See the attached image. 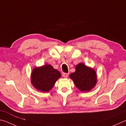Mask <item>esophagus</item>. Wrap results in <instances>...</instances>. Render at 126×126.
Listing matches in <instances>:
<instances>
[{"label":"esophagus","instance_id":"obj_1","mask_svg":"<svg viewBox=\"0 0 126 126\" xmlns=\"http://www.w3.org/2000/svg\"><path fill=\"white\" fill-rule=\"evenodd\" d=\"M68 75H69V73H62V76L63 77H64V78H67Z\"/></svg>","mask_w":126,"mask_h":126}]
</instances>
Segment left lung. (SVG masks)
Segmentation results:
<instances>
[{
  "instance_id": "1",
  "label": "left lung",
  "mask_w": 126,
  "mask_h": 126,
  "mask_svg": "<svg viewBox=\"0 0 126 126\" xmlns=\"http://www.w3.org/2000/svg\"><path fill=\"white\" fill-rule=\"evenodd\" d=\"M76 87L82 92H87L92 89L96 84L95 72L84 64L79 63L76 67V72L70 74Z\"/></svg>"
}]
</instances>
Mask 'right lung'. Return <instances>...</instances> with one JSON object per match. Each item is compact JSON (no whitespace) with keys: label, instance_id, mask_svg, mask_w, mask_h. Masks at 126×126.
I'll return each instance as SVG.
<instances>
[{"label":"right lung","instance_id":"1","mask_svg":"<svg viewBox=\"0 0 126 126\" xmlns=\"http://www.w3.org/2000/svg\"><path fill=\"white\" fill-rule=\"evenodd\" d=\"M61 74L50 65L35 68L31 76L32 83L36 89L42 92L49 91Z\"/></svg>","mask_w":126,"mask_h":126}]
</instances>
